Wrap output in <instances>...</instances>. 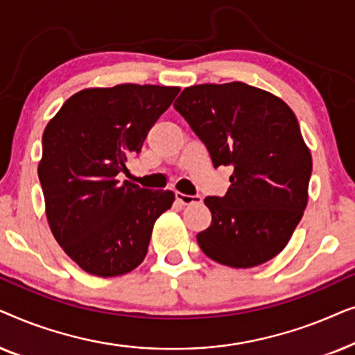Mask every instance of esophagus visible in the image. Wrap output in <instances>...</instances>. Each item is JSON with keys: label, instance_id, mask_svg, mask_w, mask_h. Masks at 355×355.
Instances as JSON below:
<instances>
[{"label": "esophagus", "instance_id": "34e87169", "mask_svg": "<svg viewBox=\"0 0 355 355\" xmlns=\"http://www.w3.org/2000/svg\"><path fill=\"white\" fill-rule=\"evenodd\" d=\"M176 200L182 205H192V203H200L202 202V196H187V193L182 192H176Z\"/></svg>", "mask_w": 355, "mask_h": 355}]
</instances>
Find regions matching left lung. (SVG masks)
<instances>
[{"label":"left lung","instance_id":"1","mask_svg":"<svg viewBox=\"0 0 355 355\" xmlns=\"http://www.w3.org/2000/svg\"><path fill=\"white\" fill-rule=\"evenodd\" d=\"M174 110L205 144L213 166H231V187L207 197L211 225L198 232L203 254L252 268L279 254L307 205L312 157L293 110L242 82L187 87Z\"/></svg>","mask_w":355,"mask_h":355}]
</instances>
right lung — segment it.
Wrapping results in <instances>:
<instances>
[{
	"label": "right lung",
	"instance_id": "add662e5",
	"mask_svg": "<svg viewBox=\"0 0 355 355\" xmlns=\"http://www.w3.org/2000/svg\"><path fill=\"white\" fill-rule=\"evenodd\" d=\"M178 87L123 84L72 95L48 123L38 164L46 218L67 255L95 276H119L142 263L171 191L121 182L148 130Z\"/></svg>",
	"mask_w": 355,
	"mask_h": 355
}]
</instances>
